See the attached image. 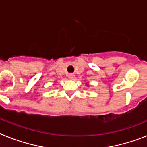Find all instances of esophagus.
I'll list each match as a JSON object with an SVG mask.
<instances>
[{
  "label": "esophagus",
  "mask_w": 147,
  "mask_h": 147,
  "mask_svg": "<svg viewBox=\"0 0 147 147\" xmlns=\"http://www.w3.org/2000/svg\"><path fill=\"white\" fill-rule=\"evenodd\" d=\"M69 78L71 79V80H74V78H75V75L74 74H69V75H68Z\"/></svg>",
  "instance_id": "34e87169"
}]
</instances>
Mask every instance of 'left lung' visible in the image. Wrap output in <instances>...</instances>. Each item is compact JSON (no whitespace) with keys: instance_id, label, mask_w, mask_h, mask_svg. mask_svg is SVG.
Segmentation results:
<instances>
[{"instance_id":"left-lung-1","label":"left lung","mask_w":147,"mask_h":147,"mask_svg":"<svg viewBox=\"0 0 147 147\" xmlns=\"http://www.w3.org/2000/svg\"><path fill=\"white\" fill-rule=\"evenodd\" d=\"M87 86H88V85H87Z\"/></svg>"}]
</instances>
